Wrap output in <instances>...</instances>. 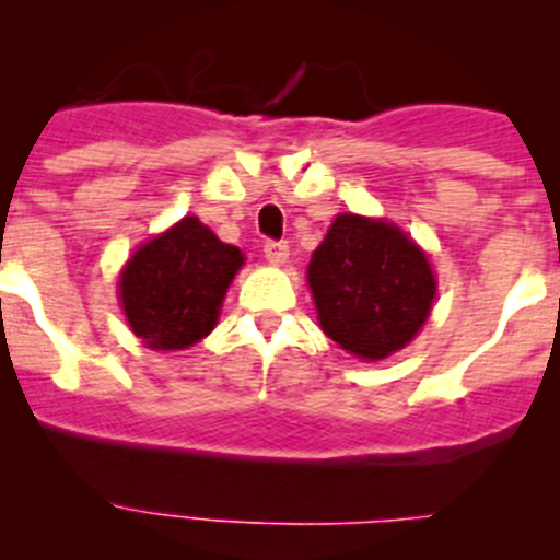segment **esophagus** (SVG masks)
<instances>
[{"label": "esophagus", "mask_w": 560, "mask_h": 560, "mask_svg": "<svg viewBox=\"0 0 560 560\" xmlns=\"http://www.w3.org/2000/svg\"><path fill=\"white\" fill-rule=\"evenodd\" d=\"M287 257H290L287 241H268V244H265V259H268L270 265H284Z\"/></svg>", "instance_id": "esophagus-1"}]
</instances>
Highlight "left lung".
I'll list each match as a JSON object with an SVG mask.
<instances>
[{"label":"left lung","instance_id":"obj_1","mask_svg":"<svg viewBox=\"0 0 560 560\" xmlns=\"http://www.w3.org/2000/svg\"><path fill=\"white\" fill-rule=\"evenodd\" d=\"M306 276L325 336L363 360L404 349L436 298L425 252L393 222L358 213H338Z\"/></svg>","mask_w":560,"mask_h":560}]
</instances>
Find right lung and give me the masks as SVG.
Listing matches in <instances>:
<instances>
[{
	"instance_id": "add662e5",
	"label": "right lung",
	"mask_w": 560,
	"mask_h": 560,
	"mask_svg": "<svg viewBox=\"0 0 560 560\" xmlns=\"http://www.w3.org/2000/svg\"><path fill=\"white\" fill-rule=\"evenodd\" d=\"M244 265L197 217H184L127 259L118 279L129 327L149 349H186L217 327L224 292Z\"/></svg>"
}]
</instances>
